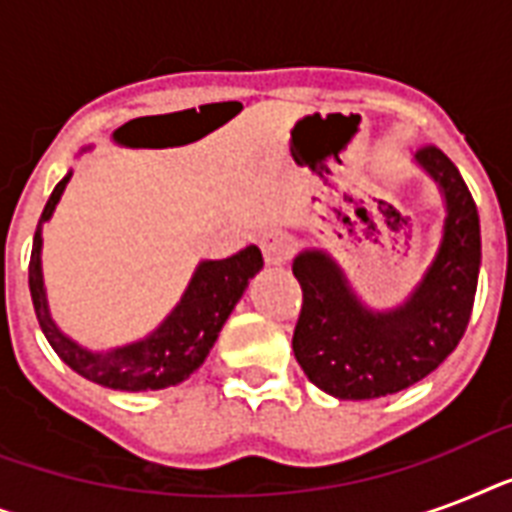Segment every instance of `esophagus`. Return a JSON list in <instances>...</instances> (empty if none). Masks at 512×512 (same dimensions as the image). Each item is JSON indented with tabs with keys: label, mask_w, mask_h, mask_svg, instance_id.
Listing matches in <instances>:
<instances>
[{
	"label": "esophagus",
	"mask_w": 512,
	"mask_h": 512,
	"mask_svg": "<svg viewBox=\"0 0 512 512\" xmlns=\"http://www.w3.org/2000/svg\"><path fill=\"white\" fill-rule=\"evenodd\" d=\"M260 249H263L265 265H271V268L287 265L289 255H292V244L284 233H265L260 239Z\"/></svg>",
	"instance_id": "esophagus-1"
}]
</instances>
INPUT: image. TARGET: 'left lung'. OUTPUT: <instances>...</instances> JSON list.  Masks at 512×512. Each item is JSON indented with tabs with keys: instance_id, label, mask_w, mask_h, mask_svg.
I'll use <instances>...</instances> for the list:
<instances>
[{
	"instance_id": "obj_1",
	"label": "left lung",
	"mask_w": 512,
	"mask_h": 512,
	"mask_svg": "<svg viewBox=\"0 0 512 512\" xmlns=\"http://www.w3.org/2000/svg\"><path fill=\"white\" fill-rule=\"evenodd\" d=\"M414 164L444 199V228L428 271L393 308L361 300L327 249H303L292 273L303 311L292 348L308 380L340 401H369L412 388L444 364L468 329L481 268L476 201L452 159L428 146Z\"/></svg>"
}]
</instances>
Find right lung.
Masks as SVG:
<instances>
[{"instance_id":"obj_1","label":"right lung","mask_w":512,"mask_h":512,"mask_svg":"<svg viewBox=\"0 0 512 512\" xmlns=\"http://www.w3.org/2000/svg\"><path fill=\"white\" fill-rule=\"evenodd\" d=\"M90 148L92 146L82 148V154H87ZM71 175L74 172L68 170L44 204L34 233L31 263H28V287H31V300H34L36 319L44 337L52 350L63 358V364L71 366L76 374H82L84 380L103 385V388L140 393V390L180 385L207 361L209 350L220 337V329L241 300L244 289L263 268L260 249L249 244L239 255L225 257V260H201L180 303L146 337L127 342V345H116L111 350L84 348L52 319L42 273V228L58 207Z\"/></svg>"}]
</instances>
